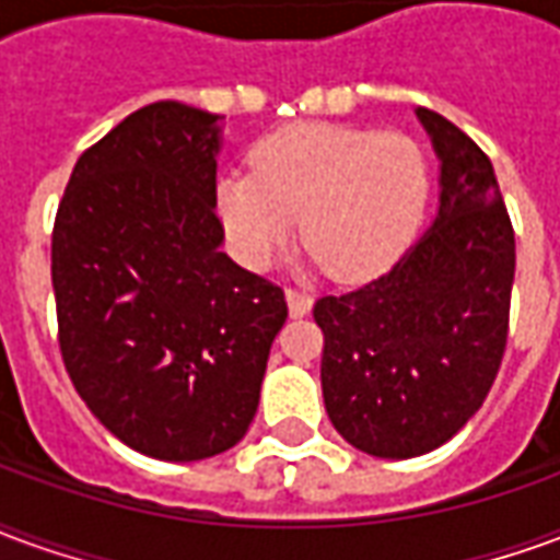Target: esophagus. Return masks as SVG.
Listing matches in <instances>:
<instances>
[{
  "instance_id": "34e87169",
  "label": "esophagus",
  "mask_w": 560,
  "mask_h": 560,
  "mask_svg": "<svg viewBox=\"0 0 560 560\" xmlns=\"http://www.w3.org/2000/svg\"><path fill=\"white\" fill-rule=\"evenodd\" d=\"M284 300H288V312H291V317H303L312 312V296H308V293L288 288V291H284Z\"/></svg>"
}]
</instances>
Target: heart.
Here are the masks:
<instances>
[{"instance_id": "heart-1", "label": "heart", "mask_w": 560, "mask_h": 560, "mask_svg": "<svg viewBox=\"0 0 560 560\" xmlns=\"http://www.w3.org/2000/svg\"><path fill=\"white\" fill-rule=\"evenodd\" d=\"M252 173L219 185V212L233 248L264 269L300 236L329 276L345 284L393 267L420 231L429 203L422 149L396 131L312 126L260 140Z\"/></svg>"}]
</instances>
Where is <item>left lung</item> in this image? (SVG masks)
Segmentation results:
<instances>
[{
    "label": "left lung",
    "mask_w": 560,
    "mask_h": 560,
    "mask_svg": "<svg viewBox=\"0 0 560 560\" xmlns=\"http://www.w3.org/2000/svg\"><path fill=\"white\" fill-rule=\"evenodd\" d=\"M417 119L438 155V212L387 276L315 303L320 387L336 432L377 458L446 444L501 369L516 236L492 161L434 110Z\"/></svg>",
    "instance_id": "8db88e82"
}]
</instances>
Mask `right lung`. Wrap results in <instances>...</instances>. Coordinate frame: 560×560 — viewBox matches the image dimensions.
Returning <instances> with one entry per match:
<instances>
[{
  "mask_svg": "<svg viewBox=\"0 0 560 560\" xmlns=\"http://www.w3.org/2000/svg\"><path fill=\"white\" fill-rule=\"evenodd\" d=\"M221 122L179 102L135 110L80 155L54 224L68 375L107 432L161 462L243 441L288 317L281 288L221 252Z\"/></svg>",
  "mask_w": 560,
  "mask_h": 560,
  "instance_id": "right-lung-1",
  "label": "right lung"
}]
</instances>
